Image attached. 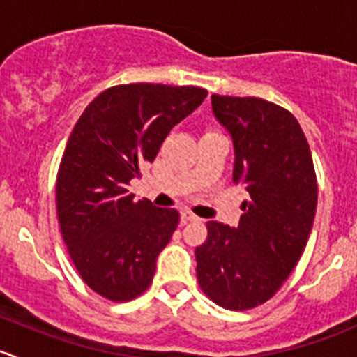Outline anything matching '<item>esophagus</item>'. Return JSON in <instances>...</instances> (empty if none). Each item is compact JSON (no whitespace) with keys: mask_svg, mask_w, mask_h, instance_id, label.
I'll return each mask as SVG.
<instances>
[{"mask_svg":"<svg viewBox=\"0 0 357 357\" xmlns=\"http://www.w3.org/2000/svg\"><path fill=\"white\" fill-rule=\"evenodd\" d=\"M199 218L195 214H192L190 211H181V225H188V222H197Z\"/></svg>","mask_w":357,"mask_h":357,"instance_id":"34e87169","label":"esophagus"}]
</instances>
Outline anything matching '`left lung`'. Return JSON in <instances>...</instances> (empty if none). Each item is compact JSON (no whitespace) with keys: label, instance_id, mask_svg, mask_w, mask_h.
<instances>
[{"label":"left lung","instance_id":"obj_1","mask_svg":"<svg viewBox=\"0 0 357 357\" xmlns=\"http://www.w3.org/2000/svg\"><path fill=\"white\" fill-rule=\"evenodd\" d=\"M212 112L235 150L233 183L247 192L236 228L207 222L197 247L200 289L218 305L245 311L283 285L307 245L318 204L309 143L289 110L266 100L212 95Z\"/></svg>","mask_w":357,"mask_h":357}]
</instances>
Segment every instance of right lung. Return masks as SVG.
I'll use <instances>...</instances> for the list:
<instances>
[{"mask_svg":"<svg viewBox=\"0 0 357 357\" xmlns=\"http://www.w3.org/2000/svg\"><path fill=\"white\" fill-rule=\"evenodd\" d=\"M205 96L195 86H114L72 129L56 176V212L72 262L102 297L131 301L152 283L179 212L136 200L129 185Z\"/></svg>","mask_w":357,"mask_h":357,"instance_id":"add662e5","label":"right lung"}]
</instances>
